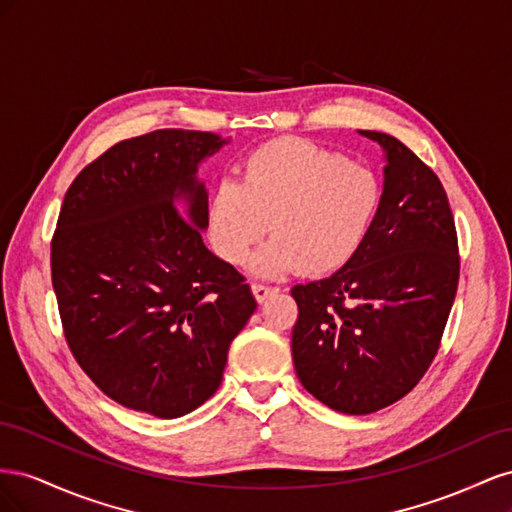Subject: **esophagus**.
<instances>
[{
	"instance_id": "34e87169",
	"label": "esophagus",
	"mask_w": 512,
	"mask_h": 512,
	"mask_svg": "<svg viewBox=\"0 0 512 512\" xmlns=\"http://www.w3.org/2000/svg\"><path fill=\"white\" fill-rule=\"evenodd\" d=\"M277 288H273V286H267V284H252V292H254V297L262 303L265 301L269 294H273Z\"/></svg>"
}]
</instances>
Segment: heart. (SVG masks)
Segmentation results:
<instances>
[{
    "label": "heart",
    "mask_w": 512,
    "mask_h": 512,
    "mask_svg": "<svg viewBox=\"0 0 512 512\" xmlns=\"http://www.w3.org/2000/svg\"><path fill=\"white\" fill-rule=\"evenodd\" d=\"M239 170V181L211 190L205 228L213 252L241 265L269 222L273 237L252 260L256 275L331 273L361 250L378 220V177L303 138L260 145Z\"/></svg>",
    "instance_id": "obj_1"
}]
</instances>
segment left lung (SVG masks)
<instances>
[{
  "instance_id": "left-lung-1",
  "label": "left lung",
  "mask_w": 512,
  "mask_h": 512,
  "mask_svg": "<svg viewBox=\"0 0 512 512\" xmlns=\"http://www.w3.org/2000/svg\"><path fill=\"white\" fill-rule=\"evenodd\" d=\"M359 134L384 151L378 220L342 269L290 290L299 305L297 376L344 414L378 412L414 389L438 352L459 282L455 220L436 173L395 136Z\"/></svg>"
}]
</instances>
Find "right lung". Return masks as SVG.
Instances as JSON below:
<instances>
[{"label": "right lung", "mask_w": 512, "mask_h": 512, "mask_svg": "<svg viewBox=\"0 0 512 512\" xmlns=\"http://www.w3.org/2000/svg\"><path fill=\"white\" fill-rule=\"evenodd\" d=\"M230 138L156 130L113 145L66 192L51 273L76 363L117 404L158 418L203 406L256 309L203 243L198 166Z\"/></svg>", "instance_id": "right-lung-1"}]
</instances>
